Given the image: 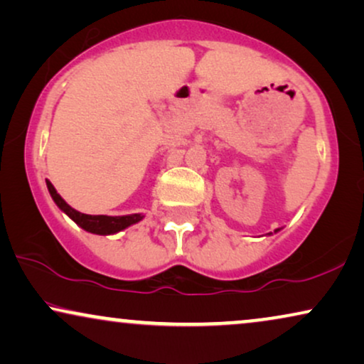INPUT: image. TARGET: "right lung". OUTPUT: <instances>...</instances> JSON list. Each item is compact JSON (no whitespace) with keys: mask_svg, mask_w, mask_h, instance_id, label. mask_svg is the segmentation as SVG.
<instances>
[{"mask_svg":"<svg viewBox=\"0 0 364 364\" xmlns=\"http://www.w3.org/2000/svg\"><path fill=\"white\" fill-rule=\"evenodd\" d=\"M48 190H50V195L60 210L66 213L68 216L71 218L76 225H80L83 230L90 232H96V235H113V232H118L124 228L134 225V223L141 221V215H128V216H105V215H85V213H80L68 205V203L63 200V198L58 195L55 186L51 185L50 181H46Z\"/></svg>","mask_w":364,"mask_h":364,"instance_id":"obj_1","label":"right lung"}]
</instances>
